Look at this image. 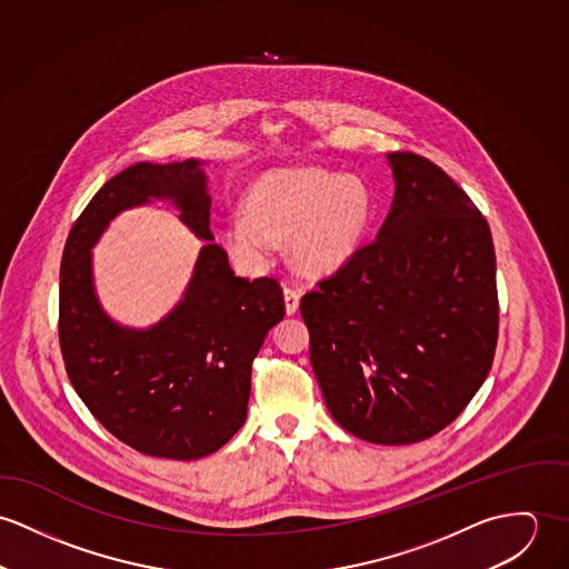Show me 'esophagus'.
<instances>
[{
	"label": "esophagus",
	"instance_id": "obj_1",
	"mask_svg": "<svg viewBox=\"0 0 569 569\" xmlns=\"http://www.w3.org/2000/svg\"><path fill=\"white\" fill-rule=\"evenodd\" d=\"M283 299H286V312L288 315H297L299 312V301H301V292L297 288H286L283 290Z\"/></svg>",
	"mask_w": 569,
	"mask_h": 569
}]
</instances>
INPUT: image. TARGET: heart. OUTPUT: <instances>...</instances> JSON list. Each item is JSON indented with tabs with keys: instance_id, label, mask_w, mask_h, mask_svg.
<instances>
[{
	"instance_id": "obj_1",
	"label": "heart",
	"mask_w": 569,
	"mask_h": 569,
	"mask_svg": "<svg viewBox=\"0 0 569 569\" xmlns=\"http://www.w3.org/2000/svg\"><path fill=\"white\" fill-rule=\"evenodd\" d=\"M376 216L371 186L322 168H281L259 177L244 216L227 218L220 242L244 270L268 266L272 244L290 240L299 272L327 277L360 253Z\"/></svg>"
}]
</instances>
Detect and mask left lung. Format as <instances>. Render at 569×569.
Here are the masks:
<instances>
[{"mask_svg": "<svg viewBox=\"0 0 569 569\" xmlns=\"http://www.w3.org/2000/svg\"><path fill=\"white\" fill-rule=\"evenodd\" d=\"M395 198L378 238L301 299L331 417L353 437H435L489 376L498 345L487 220L439 166L386 154Z\"/></svg>", "mask_w": 569, "mask_h": 569, "instance_id": "1", "label": "left lung"}]
</instances>
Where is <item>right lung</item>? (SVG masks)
<instances>
[{"label":"right lung","mask_w":569,"mask_h":569,"mask_svg":"<svg viewBox=\"0 0 569 569\" xmlns=\"http://www.w3.org/2000/svg\"><path fill=\"white\" fill-rule=\"evenodd\" d=\"M152 197L172 199L206 247L180 306L134 330L101 310L90 249L120 210ZM209 209L202 161H143L104 183L64 244L59 340L69 381L116 439L154 458L209 456L244 426L254 356L286 315L277 279L236 277Z\"/></svg>","instance_id":"right-lung-1"}]
</instances>
